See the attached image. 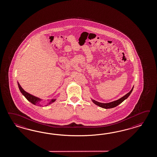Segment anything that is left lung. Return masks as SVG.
Segmentation results:
<instances>
[{
  "label": "left lung",
  "instance_id": "left-lung-1",
  "mask_svg": "<svg viewBox=\"0 0 157 157\" xmlns=\"http://www.w3.org/2000/svg\"><path fill=\"white\" fill-rule=\"evenodd\" d=\"M133 89V87L132 88V90H130V91L128 92V94H126L125 95H124L123 97H122V98H121L120 99H119L117 100L111 102V103H100V102H98V101H95V100H92V101H93L94 103L96 105H98V106H99V107H101V108H103L108 109V108H114V107L117 106L120 104L124 100H125L126 99H127V98L129 97V96L130 95V94L132 92Z\"/></svg>",
  "mask_w": 157,
  "mask_h": 157
}]
</instances>
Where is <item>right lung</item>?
I'll use <instances>...</instances> for the list:
<instances>
[{"instance_id":"right-lung-1","label":"right lung","mask_w":157,"mask_h":157,"mask_svg":"<svg viewBox=\"0 0 157 157\" xmlns=\"http://www.w3.org/2000/svg\"><path fill=\"white\" fill-rule=\"evenodd\" d=\"M17 84H18V86H19V88L20 92L22 93V94H23V95L25 96V98L29 101H30L31 103L33 104H35L36 105H40V104H40V101H41V99H40V98H37V97H36L35 96L32 95H31L30 94H29V93H28V92H26V91H25L23 90V88L21 87V86H20L19 83V82H17ZM56 99L49 100V104H50L54 102V101H56Z\"/></svg>"}]
</instances>
